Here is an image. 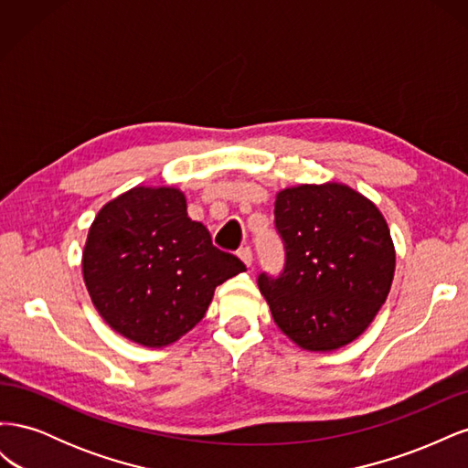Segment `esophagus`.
Wrapping results in <instances>:
<instances>
[{"label": "esophagus", "mask_w": 468, "mask_h": 468, "mask_svg": "<svg viewBox=\"0 0 468 468\" xmlns=\"http://www.w3.org/2000/svg\"><path fill=\"white\" fill-rule=\"evenodd\" d=\"M238 258L242 260L248 267L253 263V253H251V248L250 246H244V248H239L238 250Z\"/></svg>", "instance_id": "obj_1"}]
</instances>
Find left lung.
Returning <instances> with one entry per match:
<instances>
[{
  "instance_id": "8db88e82",
  "label": "left lung",
  "mask_w": 468,
  "mask_h": 468,
  "mask_svg": "<svg viewBox=\"0 0 468 468\" xmlns=\"http://www.w3.org/2000/svg\"><path fill=\"white\" fill-rule=\"evenodd\" d=\"M275 229L285 248L279 275L258 285L275 324L296 346L332 351L359 337L385 304L394 246L378 208L342 183L281 191Z\"/></svg>"
}]
</instances>
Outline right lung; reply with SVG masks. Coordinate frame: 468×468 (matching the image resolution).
<instances>
[{
    "label": "right lung",
    "instance_id": "right-lung-1",
    "mask_svg": "<svg viewBox=\"0 0 468 468\" xmlns=\"http://www.w3.org/2000/svg\"><path fill=\"white\" fill-rule=\"evenodd\" d=\"M83 281L97 313L121 335L148 347L174 344L199 324L215 289L246 271L212 246L174 187H134L95 217Z\"/></svg>",
    "mask_w": 468,
    "mask_h": 468
}]
</instances>
